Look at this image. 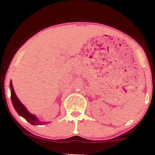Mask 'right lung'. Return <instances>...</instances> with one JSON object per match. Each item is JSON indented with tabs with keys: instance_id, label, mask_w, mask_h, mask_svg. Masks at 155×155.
<instances>
[{
	"instance_id": "right-lung-1",
	"label": "right lung",
	"mask_w": 155,
	"mask_h": 155,
	"mask_svg": "<svg viewBox=\"0 0 155 155\" xmlns=\"http://www.w3.org/2000/svg\"><path fill=\"white\" fill-rule=\"evenodd\" d=\"M10 90H11V99H12V104H13L14 108H15L16 111L18 113L19 116L22 117L23 118H25L28 121L29 123L33 125H37V124H43V122L39 120L38 118H37V117L34 114H32L31 113H30L29 111L27 109L25 106L23 105L22 103L20 102V101L19 100L17 96L16 95V93L14 90L13 85H12V81H10ZM45 123V122H44Z\"/></svg>"
}]
</instances>
